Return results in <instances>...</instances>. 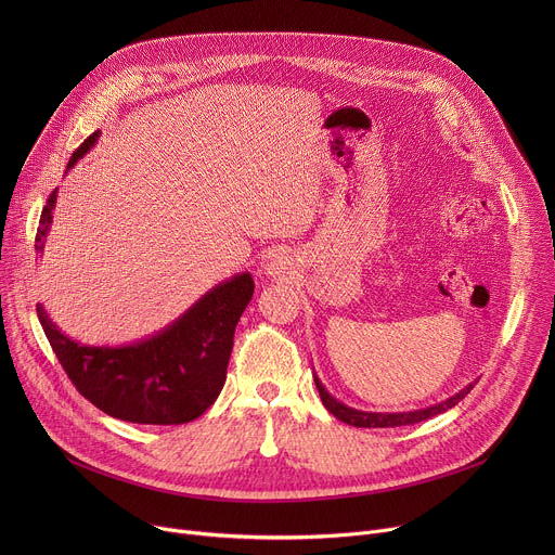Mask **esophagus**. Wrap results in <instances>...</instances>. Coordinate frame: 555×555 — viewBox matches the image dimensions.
<instances>
[{"instance_id": "1", "label": "esophagus", "mask_w": 555, "mask_h": 555, "mask_svg": "<svg viewBox=\"0 0 555 555\" xmlns=\"http://www.w3.org/2000/svg\"><path fill=\"white\" fill-rule=\"evenodd\" d=\"M268 272L274 276V274H281L283 272V263L279 261V259H274V261H270V266H268Z\"/></svg>"}]
</instances>
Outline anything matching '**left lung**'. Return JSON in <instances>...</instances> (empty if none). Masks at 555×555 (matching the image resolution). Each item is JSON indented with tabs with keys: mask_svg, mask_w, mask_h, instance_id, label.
<instances>
[{
	"mask_svg": "<svg viewBox=\"0 0 555 555\" xmlns=\"http://www.w3.org/2000/svg\"><path fill=\"white\" fill-rule=\"evenodd\" d=\"M313 382H315V388H319V392H321V400H323L325 409L336 420H340V422H345L349 426H358V428H395V426H409V424H417V422L430 420V417H435L439 413H446L448 409L456 406L465 398V395L474 388V384H467L463 390L452 395V398H448L446 402L428 406V409H422V411H411V413H364V411L349 409L343 402H338L336 398H332V395L325 390V386L321 384L319 377H313Z\"/></svg>",
	"mask_w": 555,
	"mask_h": 555,
	"instance_id": "1",
	"label": "left lung"
}]
</instances>
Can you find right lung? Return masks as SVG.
<instances>
[{"instance_id":"obj_1","label":"right lung","mask_w":555,"mask_h":555,"mask_svg":"<svg viewBox=\"0 0 555 555\" xmlns=\"http://www.w3.org/2000/svg\"><path fill=\"white\" fill-rule=\"evenodd\" d=\"M96 138L99 131L72 153L67 169L81 160ZM54 204L56 189L41 210L37 253L43 250ZM253 294V276L236 274L206 292L160 334L127 347H90L67 338L41 302L37 315L63 371L96 409L122 422L176 426L197 420L219 398L234 327Z\"/></svg>"}]
</instances>
